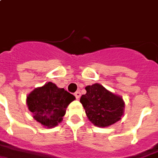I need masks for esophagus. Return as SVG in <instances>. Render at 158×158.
Wrapping results in <instances>:
<instances>
[{
	"mask_svg": "<svg viewBox=\"0 0 158 158\" xmlns=\"http://www.w3.org/2000/svg\"><path fill=\"white\" fill-rule=\"evenodd\" d=\"M75 96H76V98L77 99H79L80 98V96H81V93L79 91H77L76 93H75Z\"/></svg>",
	"mask_w": 158,
	"mask_h": 158,
	"instance_id": "obj_1",
	"label": "esophagus"
}]
</instances>
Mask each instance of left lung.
Returning <instances> with one entry per match:
<instances>
[{
	"label": "left lung",
	"mask_w": 158,
	"mask_h": 158,
	"mask_svg": "<svg viewBox=\"0 0 158 158\" xmlns=\"http://www.w3.org/2000/svg\"><path fill=\"white\" fill-rule=\"evenodd\" d=\"M86 94L80 102L88 119L96 127L105 128L116 123L124 112L123 97L108 90L99 83L85 87Z\"/></svg>",
	"instance_id": "8db88e82"
}]
</instances>
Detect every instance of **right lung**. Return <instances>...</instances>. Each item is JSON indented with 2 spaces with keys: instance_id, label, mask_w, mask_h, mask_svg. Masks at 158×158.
I'll list each match as a JSON object with an SVG mask.
<instances>
[{
  "instance_id": "right-lung-1",
  "label": "right lung",
  "mask_w": 158,
  "mask_h": 158,
  "mask_svg": "<svg viewBox=\"0 0 158 158\" xmlns=\"http://www.w3.org/2000/svg\"><path fill=\"white\" fill-rule=\"evenodd\" d=\"M75 99L72 94L49 81L30 92L26 102L33 118L43 127L51 129L62 121L67 107Z\"/></svg>"
}]
</instances>
